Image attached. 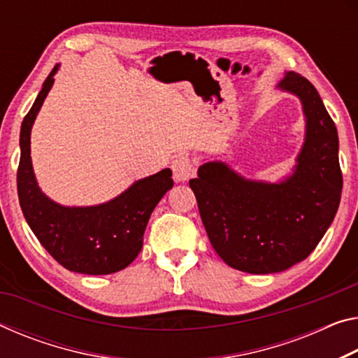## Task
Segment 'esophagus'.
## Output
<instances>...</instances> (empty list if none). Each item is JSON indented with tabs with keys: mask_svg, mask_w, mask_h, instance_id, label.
I'll return each mask as SVG.
<instances>
[{
	"mask_svg": "<svg viewBox=\"0 0 358 358\" xmlns=\"http://www.w3.org/2000/svg\"><path fill=\"white\" fill-rule=\"evenodd\" d=\"M172 172L175 181H186L191 177H194L196 166L194 161L188 155H181L173 159L172 162Z\"/></svg>",
	"mask_w": 358,
	"mask_h": 358,
	"instance_id": "34e87169",
	"label": "esophagus"
}]
</instances>
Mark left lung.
<instances>
[{"label": "left lung", "mask_w": 358, "mask_h": 358, "mask_svg": "<svg viewBox=\"0 0 358 358\" xmlns=\"http://www.w3.org/2000/svg\"><path fill=\"white\" fill-rule=\"evenodd\" d=\"M279 87L296 94L306 115V141L293 177L279 185L239 177L207 162L189 180L210 243L231 268L272 274L314 252L338 212L343 173L338 130L317 89L298 73Z\"/></svg>", "instance_id": "8db88e82"}]
</instances>
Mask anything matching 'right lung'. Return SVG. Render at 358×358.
I'll use <instances>...</instances> for the list:
<instances>
[{
	"label": "right lung",
	"instance_id": "add662e5",
	"mask_svg": "<svg viewBox=\"0 0 358 358\" xmlns=\"http://www.w3.org/2000/svg\"><path fill=\"white\" fill-rule=\"evenodd\" d=\"M54 66L20 129L17 192L28 226L50 257L79 274H113L132 263L143 247L152 210L172 188V170L143 178L106 203L95 207H62L39 191L30 157V132L39 108L54 84Z\"/></svg>",
	"mask_w": 358,
	"mask_h": 358
}]
</instances>
